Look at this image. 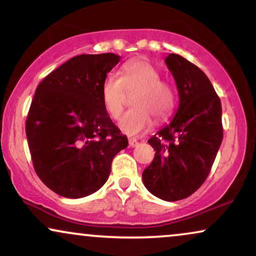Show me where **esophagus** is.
<instances>
[{"label": "esophagus", "instance_id": "34e87169", "mask_svg": "<svg viewBox=\"0 0 256 256\" xmlns=\"http://www.w3.org/2000/svg\"><path fill=\"white\" fill-rule=\"evenodd\" d=\"M128 142H129V146H132V148H134V146H138V141L136 138H129Z\"/></svg>", "mask_w": 256, "mask_h": 256}]
</instances>
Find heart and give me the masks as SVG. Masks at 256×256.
I'll list each match as a JSON object with an SVG mask.
<instances>
[{
	"mask_svg": "<svg viewBox=\"0 0 256 256\" xmlns=\"http://www.w3.org/2000/svg\"><path fill=\"white\" fill-rule=\"evenodd\" d=\"M160 72L144 59H134L122 66L120 78L110 74L101 86V99L112 118H118L127 100L132 94V110L118 122V127L129 136L141 135L152 127L154 118L164 120L174 110L172 87L160 78Z\"/></svg>",
	"mask_w": 256,
	"mask_h": 256,
	"instance_id": "obj_1",
	"label": "heart"
}]
</instances>
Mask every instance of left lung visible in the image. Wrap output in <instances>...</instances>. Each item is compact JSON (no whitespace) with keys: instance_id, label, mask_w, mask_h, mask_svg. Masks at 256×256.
<instances>
[{"instance_id":"1","label":"left lung","mask_w":256,"mask_h":256,"mask_svg":"<svg viewBox=\"0 0 256 256\" xmlns=\"http://www.w3.org/2000/svg\"><path fill=\"white\" fill-rule=\"evenodd\" d=\"M166 64L176 82L180 107L148 143L155 157L142 174L150 194L166 202L188 198L202 186L222 141V102L200 68L180 54Z\"/></svg>"}]
</instances>
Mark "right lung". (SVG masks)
<instances>
[{
	"label": "right lung",
	"instance_id": "obj_1",
	"mask_svg": "<svg viewBox=\"0 0 256 256\" xmlns=\"http://www.w3.org/2000/svg\"><path fill=\"white\" fill-rule=\"evenodd\" d=\"M118 62L114 54L76 56L37 86L26 138L34 171L59 196L94 194L107 182L114 156L127 148L101 99L104 80Z\"/></svg>",
	"mask_w": 256,
	"mask_h": 256
}]
</instances>
